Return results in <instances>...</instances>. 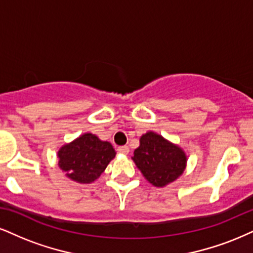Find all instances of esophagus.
<instances>
[{
	"instance_id": "34e87169",
	"label": "esophagus",
	"mask_w": 253,
	"mask_h": 253,
	"mask_svg": "<svg viewBox=\"0 0 253 253\" xmlns=\"http://www.w3.org/2000/svg\"><path fill=\"white\" fill-rule=\"evenodd\" d=\"M129 146H120V148H118V152H120V154H122V155H127L129 154Z\"/></svg>"
}]
</instances>
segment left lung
<instances>
[{
  "mask_svg": "<svg viewBox=\"0 0 253 253\" xmlns=\"http://www.w3.org/2000/svg\"><path fill=\"white\" fill-rule=\"evenodd\" d=\"M131 158L144 178L156 188L174 182L188 163V156L179 145L155 131L143 133Z\"/></svg>",
  "mask_w": 253,
  "mask_h": 253,
  "instance_id": "8db88e82",
  "label": "left lung"
}]
</instances>
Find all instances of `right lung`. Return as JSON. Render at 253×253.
I'll return each instance as SVG.
<instances>
[{
	"label": "right lung",
	"instance_id": "add662e5",
	"mask_svg": "<svg viewBox=\"0 0 253 253\" xmlns=\"http://www.w3.org/2000/svg\"><path fill=\"white\" fill-rule=\"evenodd\" d=\"M115 156L116 151L111 143L102 141L91 132L65 143L57 151L60 169L68 178L80 184H90L98 179Z\"/></svg>",
	"mask_w": 253,
	"mask_h": 253
}]
</instances>
